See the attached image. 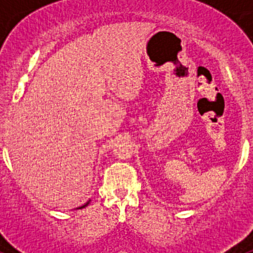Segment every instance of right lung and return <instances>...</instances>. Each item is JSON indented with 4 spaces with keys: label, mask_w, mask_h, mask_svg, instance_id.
Masks as SVG:
<instances>
[{
    "label": "right lung",
    "mask_w": 253,
    "mask_h": 253,
    "mask_svg": "<svg viewBox=\"0 0 253 253\" xmlns=\"http://www.w3.org/2000/svg\"><path fill=\"white\" fill-rule=\"evenodd\" d=\"M87 205H88V203H86V204H84V205H82V207H80V208H78V209H82V208L87 207Z\"/></svg>",
    "instance_id": "add662e5"
}]
</instances>
